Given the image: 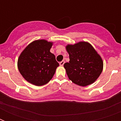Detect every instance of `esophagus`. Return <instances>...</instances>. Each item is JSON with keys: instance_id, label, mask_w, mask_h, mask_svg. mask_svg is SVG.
<instances>
[{"instance_id": "34e87169", "label": "esophagus", "mask_w": 121, "mask_h": 121, "mask_svg": "<svg viewBox=\"0 0 121 121\" xmlns=\"http://www.w3.org/2000/svg\"><path fill=\"white\" fill-rule=\"evenodd\" d=\"M64 63H65V61H63V60L61 61V62H60V66H63Z\"/></svg>"}]
</instances>
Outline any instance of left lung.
Masks as SVG:
<instances>
[{
  "label": "left lung",
  "instance_id": "obj_1",
  "mask_svg": "<svg viewBox=\"0 0 121 121\" xmlns=\"http://www.w3.org/2000/svg\"><path fill=\"white\" fill-rule=\"evenodd\" d=\"M70 61L64 68L70 80L80 86H87L97 79L103 70V61L92 46L79 42L66 46Z\"/></svg>",
  "mask_w": 121,
  "mask_h": 121
}]
</instances>
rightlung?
Listing matches in <instances>:
<instances>
[{"label": "right lung", "instance_id": "obj_1", "mask_svg": "<svg viewBox=\"0 0 121 121\" xmlns=\"http://www.w3.org/2000/svg\"><path fill=\"white\" fill-rule=\"evenodd\" d=\"M53 43L44 39L30 43L20 55L19 71L27 82L36 86L46 84L53 78L59 66L55 56L50 52Z\"/></svg>", "mask_w": 121, "mask_h": 121}]
</instances>
